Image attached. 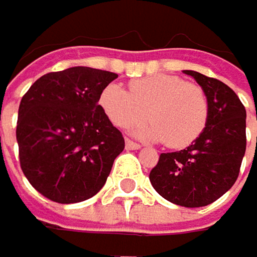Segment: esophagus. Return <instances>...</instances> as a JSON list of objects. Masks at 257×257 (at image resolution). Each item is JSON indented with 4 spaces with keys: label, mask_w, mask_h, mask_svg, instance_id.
Listing matches in <instances>:
<instances>
[{
    "label": "esophagus",
    "mask_w": 257,
    "mask_h": 257,
    "mask_svg": "<svg viewBox=\"0 0 257 257\" xmlns=\"http://www.w3.org/2000/svg\"><path fill=\"white\" fill-rule=\"evenodd\" d=\"M124 148H126V150H140V145L133 142V140H130V139H126L124 140Z\"/></svg>",
    "instance_id": "esophagus-1"
}]
</instances>
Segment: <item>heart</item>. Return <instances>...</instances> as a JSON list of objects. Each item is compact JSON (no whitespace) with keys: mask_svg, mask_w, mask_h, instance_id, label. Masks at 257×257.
I'll list each match as a JSON object with an SVG mask.
<instances>
[{"mask_svg":"<svg viewBox=\"0 0 257 257\" xmlns=\"http://www.w3.org/2000/svg\"><path fill=\"white\" fill-rule=\"evenodd\" d=\"M100 106L121 130L143 121L148 112L151 123L137 126L134 134L165 140L171 148L191 145L208 120V100L202 87L166 74L131 81L130 92L117 84L106 86L100 95Z\"/></svg>","mask_w":257,"mask_h":257,"instance_id":"obj_1","label":"heart"}]
</instances>
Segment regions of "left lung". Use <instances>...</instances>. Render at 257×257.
I'll use <instances>...</instances> for the list:
<instances>
[{
	"mask_svg": "<svg viewBox=\"0 0 257 257\" xmlns=\"http://www.w3.org/2000/svg\"><path fill=\"white\" fill-rule=\"evenodd\" d=\"M183 72L203 89L208 120L188 148L160 154L150 180L163 199L197 208L213 203L234 185L246 148V112L236 92L225 83L196 71Z\"/></svg>",
	"mask_w": 257,
	"mask_h": 257,
	"instance_id": "obj_1",
	"label": "left lung"
}]
</instances>
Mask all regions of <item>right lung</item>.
I'll return each mask as SVG.
<instances>
[{
    "label": "right lung",
    "instance_id": "1",
    "mask_svg": "<svg viewBox=\"0 0 257 257\" xmlns=\"http://www.w3.org/2000/svg\"><path fill=\"white\" fill-rule=\"evenodd\" d=\"M117 77L75 66L40 77L21 98L20 165L44 197L77 203L103 188L124 150L121 133L98 104L101 91Z\"/></svg>",
    "mask_w": 257,
    "mask_h": 257
}]
</instances>
